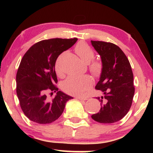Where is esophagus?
I'll use <instances>...</instances> for the list:
<instances>
[{"label": "esophagus", "instance_id": "34e87169", "mask_svg": "<svg viewBox=\"0 0 153 153\" xmlns=\"http://www.w3.org/2000/svg\"><path fill=\"white\" fill-rule=\"evenodd\" d=\"M76 99L77 100H79L81 101H85V100H87V99H83L82 97H76Z\"/></svg>", "mask_w": 153, "mask_h": 153}]
</instances>
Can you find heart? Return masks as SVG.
I'll return each mask as SVG.
<instances>
[{"instance_id": "1", "label": "heart", "mask_w": 153, "mask_h": 153, "mask_svg": "<svg viewBox=\"0 0 153 153\" xmlns=\"http://www.w3.org/2000/svg\"><path fill=\"white\" fill-rule=\"evenodd\" d=\"M75 51L77 55L85 63H89L94 58V52L85 42H79L75 47ZM90 70L91 72L99 76L101 73L102 64L99 61H93L91 63ZM56 71L58 75L61 76L62 73L59 67V59L56 63ZM92 79L87 75H70L67 77L62 84V88L65 92L73 95L84 96L86 91L91 86Z\"/></svg>"}]
</instances>
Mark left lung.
<instances>
[{"instance_id": "8db88e82", "label": "left lung", "mask_w": 153, "mask_h": 153, "mask_svg": "<svg viewBox=\"0 0 153 153\" xmlns=\"http://www.w3.org/2000/svg\"><path fill=\"white\" fill-rule=\"evenodd\" d=\"M91 42L100 55L102 67L95 86L102 93L97 98L101 107L91 118L99 123L116 122L127 114L134 98L135 88L131 65L117 45L104 41Z\"/></svg>"}]
</instances>
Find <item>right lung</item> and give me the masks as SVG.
Returning a JSON list of instances; mask_svg holds the SVG:
<instances>
[{
    "label": "right lung",
    "mask_w": 153,
    "mask_h": 153,
    "mask_svg": "<svg viewBox=\"0 0 153 153\" xmlns=\"http://www.w3.org/2000/svg\"><path fill=\"white\" fill-rule=\"evenodd\" d=\"M77 38L51 39L33 45L23 56L16 74V93L21 108L31 121L41 124L54 122L73 99L54 85L57 83L55 63L58 56L76 43ZM48 90L57 91L53 100Z\"/></svg>",
    "instance_id": "right-lung-1"
}]
</instances>
